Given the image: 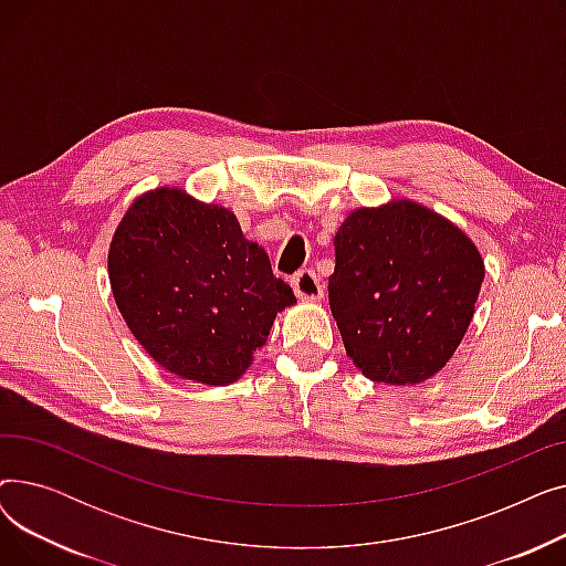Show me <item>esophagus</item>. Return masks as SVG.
<instances>
[{
	"instance_id": "esophagus-1",
	"label": "esophagus",
	"mask_w": 566,
	"mask_h": 566,
	"mask_svg": "<svg viewBox=\"0 0 566 566\" xmlns=\"http://www.w3.org/2000/svg\"><path fill=\"white\" fill-rule=\"evenodd\" d=\"M293 291L303 301H321L323 298V284L314 271H301L291 280Z\"/></svg>"
}]
</instances>
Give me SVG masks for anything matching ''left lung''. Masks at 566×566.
Instances as JSON below:
<instances>
[{
	"mask_svg": "<svg viewBox=\"0 0 566 566\" xmlns=\"http://www.w3.org/2000/svg\"><path fill=\"white\" fill-rule=\"evenodd\" d=\"M484 282L470 238L415 201L353 211L335 235L331 310L367 378L415 385L461 344Z\"/></svg>",
	"mask_w": 566,
	"mask_h": 566,
	"instance_id": "1",
	"label": "left lung"
}]
</instances>
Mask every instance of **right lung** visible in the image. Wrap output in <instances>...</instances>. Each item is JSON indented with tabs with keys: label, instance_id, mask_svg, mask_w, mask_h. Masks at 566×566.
Instances as JSON below:
<instances>
[{
	"label": "right lung",
	"instance_id": "add662e5",
	"mask_svg": "<svg viewBox=\"0 0 566 566\" xmlns=\"http://www.w3.org/2000/svg\"><path fill=\"white\" fill-rule=\"evenodd\" d=\"M107 268L118 312L146 353L206 385L241 378L277 312L295 303L231 211L176 188L146 192L128 208Z\"/></svg>",
	"mask_w": 566,
	"mask_h": 566
}]
</instances>
